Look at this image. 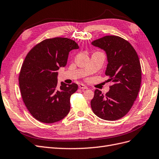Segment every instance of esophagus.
Returning a JSON list of instances; mask_svg holds the SVG:
<instances>
[{
	"label": "esophagus",
	"instance_id": "obj_1",
	"mask_svg": "<svg viewBox=\"0 0 159 159\" xmlns=\"http://www.w3.org/2000/svg\"><path fill=\"white\" fill-rule=\"evenodd\" d=\"M79 88L81 89H88V87H87V86L83 84H79Z\"/></svg>",
	"mask_w": 159,
	"mask_h": 159
}]
</instances>
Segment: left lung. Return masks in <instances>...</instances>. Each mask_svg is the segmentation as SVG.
<instances>
[{
    "mask_svg": "<svg viewBox=\"0 0 159 159\" xmlns=\"http://www.w3.org/2000/svg\"><path fill=\"white\" fill-rule=\"evenodd\" d=\"M105 51L108 64L105 75L112 81L105 94L94 90L90 101L93 112L106 120H116L127 114L137 98L141 83L138 54L127 40L118 36H105L91 43Z\"/></svg>",
    "mask_w": 159,
    "mask_h": 159,
    "instance_id": "1",
    "label": "left lung"
}]
</instances>
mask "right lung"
<instances>
[{
	"label": "right lung",
	"mask_w": 159,
	"mask_h": 159,
	"mask_svg": "<svg viewBox=\"0 0 159 159\" xmlns=\"http://www.w3.org/2000/svg\"><path fill=\"white\" fill-rule=\"evenodd\" d=\"M79 48L74 40L56 37L43 40L26 55L19 74V87L25 106L37 120L53 123L69 114L70 98L78 85L62 82L58 87L57 71L66 66L69 52Z\"/></svg>",
	"instance_id": "1"
}]
</instances>
